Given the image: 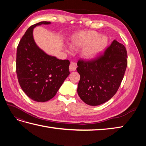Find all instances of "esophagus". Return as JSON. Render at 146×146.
I'll return each mask as SVG.
<instances>
[{"label": "esophagus", "instance_id": "1", "mask_svg": "<svg viewBox=\"0 0 146 146\" xmlns=\"http://www.w3.org/2000/svg\"><path fill=\"white\" fill-rule=\"evenodd\" d=\"M69 68H70V71H75L76 69V68H77L76 63H75V62H71Z\"/></svg>", "mask_w": 146, "mask_h": 146}]
</instances>
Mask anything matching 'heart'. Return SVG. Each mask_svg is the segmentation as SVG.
Segmentation results:
<instances>
[{
  "instance_id": "b5f03b06",
  "label": "heart",
  "mask_w": 146,
  "mask_h": 146,
  "mask_svg": "<svg viewBox=\"0 0 146 146\" xmlns=\"http://www.w3.org/2000/svg\"><path fill=\"white\" fill-rule=\"evenodd\" d=\"M71 44L75 48H83L82 54L86 59H92L104 50L107 45V39L97 32L93 31L78 32L71 37ZM68 51L71 48H66Z\"/></svg>"
}]
</instances>
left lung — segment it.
<instances>
[{"mask_svg":"<svg viewBox=\"0 0 146 146\" xmlns=\"http://www.w3.org/2000/svg\"><path fill=\"white\" fill-rule=\"evenodd\" d=\"M124 45L113 40L104 54L88 61L79 60L76 70L80 75L77 92L85 104L97 106L116 94L127 66Z\"/></svg>","mask_w":146,"mask_h":146,"instance_id":"left-lung-1","label":"left lung"}]
</instances>
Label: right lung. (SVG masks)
I'll list each match as a JSON object with an SVG mask.
<instances>
[{
  "label": "right lung",
  "instance_id": "right-lung-1",
  "mask_svg": "<svg viewBox=\"0 0 146 146\" xmlns=\"http://www.w3.org/2000/svg\"><path fill=\"white\" fill-rule=\"evenodd\" d=\"M51 22L42 21L34 24L19 43L16 56V73L19 83L24 92L38 102L53 98L70 75V61L59 60L49 55L36 44L33 29Z\"/></svg>",
  "mask_w": 146,
  "mask_h": 146
}]
</instances>
